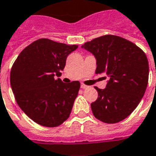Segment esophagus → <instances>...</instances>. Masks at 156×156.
Returning a JSON list of instances; mask_svg holds the SVG:
<instances>
[{"label":"esophagus","mask_w":156,"mask_h":156,"mask_svg":"<svg viewBox=\"0 0 156 156\" xmlns=\"http://www.w3.org/2000/svg\"><path fill=\"white\" fill-rule=\"evenodd\" d=\"M88 87H89V86L85 85L84 83H81V88H82V89H87Z\"/></svg>","instance_id":"1"}]
</instances>
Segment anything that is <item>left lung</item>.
Here are the masks:
<instances>
[{
	"mask_svg": "<svg viewBox=\"0 0 156 156\" xmlns=\"http://www.w3.org/2000/svg\"><path fill=\"white\" fill-rule=\"evenodd\" d=\"M82 48L95 56V73L109 77L105 89L94 87L98 98L91 103L94 116L105 123L119 122L134 111L145 93L149 80L145 53L131 41L112 34L95 38Z\"/></svg>",
	"mask_w": 156,
	"mask_h": 156,
	"instance_id": "8db88e82",
	"label": "left lung"
}]
</instances>
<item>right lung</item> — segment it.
Returning a JSON list of instances; mask_svg holds the SVG:
<instances>
[{"instance_id": "right-lung-1", "label": "right lung", "mask_w": 156, "mask_h": 156, "mask_svg": "<svg viewBox=\"0 0 156 156\" xmlns=\"http://www.w3.org/2000/svg\"><path fill=\"white\" fill-rule=\"evenodd\" d=\"M77 44L40 39L24 48L11 69L10 83L17 105L41 126L58 127L69 117L80 83H63L62 71Z\"/></svg>"}]
</instances>
